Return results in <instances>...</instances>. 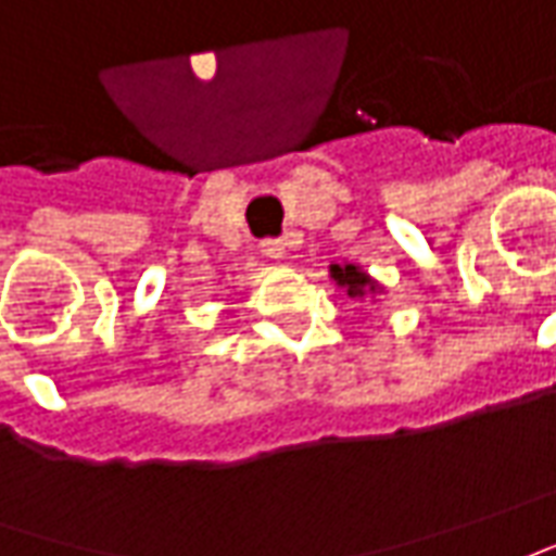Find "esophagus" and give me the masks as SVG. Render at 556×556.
<instances>
[{"label":"esophagus","mask_w":556,"mask_h":556,"mask_svg":"<svg viewBox=\"0 0 556 556\" xmlns=\"http://www.w3.org/2000/svg\"><path fill=\"white\" fill-rule=\"evenodd\" d=\"M258 249H262V255H267V258H282V255H286V240H279V237H267V240L258 243Z\"/></svg>","instance_id":"1"}]
</instances>
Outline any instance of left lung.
<instances>
[{"label":"left lung","instance_id":"1","mask_svg":"<svg viewBox=\"0 0 556 556\" xmlns=\"http://www.w3.org/2000/svg\"><path fill=\"white\" fill-rule=\"evenodd\" d=\"M331 274H334V279H338L341 286H346V292L350 294H362V289H365V286H371V282H368V277L358 270L356 264H346V267H331Z\"/></svg>","mask_w":556,"mask_h":556}]
</instances>
